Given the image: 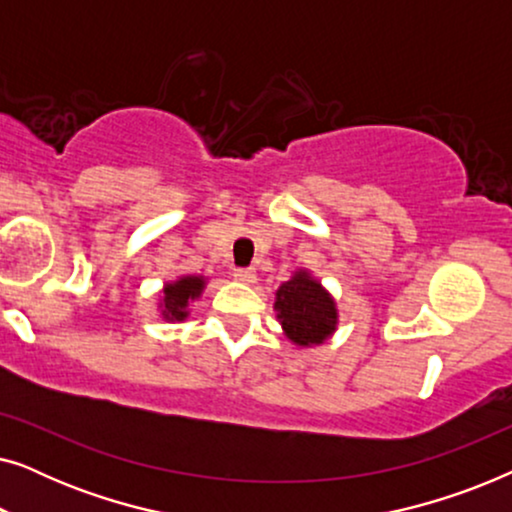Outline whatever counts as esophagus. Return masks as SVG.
Instances as JSON below:
<instances>
[{
  "label": "esophagus",
  "mask_w": 512,
  "mask_h": 512,
  "mask_svg": "<svg viewBox=\"0 0 512 512\" xmlns=\"http://www.w3.org/2000/svg\"><path fill=\"white\" fill-rule=\"evenodd\" d=\"M233 277L240 279V282H244V284H254L256 270L254 268H233Z\"/></svg>",
  "instance_id": "esophagus-1"
}]
</instances>
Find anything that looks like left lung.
<instances>
[{"instance_id": "left-lung-1", "label": "left lung", "mask_w": 512, "mask_h": 512, "mask_svg": "<svg viewBox=\"0 0 512 512\" xmlns=\"http://www.w3.org/2000/svg\"><path fill=\"white\" fill-rule=\"evenodd\" d=\"M275 310L284 333L296 345H321L338 324L333 298L305 270L279 286Z\"/></svg>"}]
</instances>
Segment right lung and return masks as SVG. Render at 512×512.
<instances>
[{
	"label": "right lung",
	"instance_id": "obj_1",
	"mask_svg": "<svg viewBox=\"0 0 512 512\" xmlns=\"http://www.w3.org/2000/svg\"><path fill=\"white\" fill-rule=\"evenodd\" d=\"M205 289L202 277H181L179 282L167 284L163 291V317L167 321H181L188 317V300H195Z\"/></svg>",
	"mask_w": 512,
	"mask_h": 512
}]
</instances>
